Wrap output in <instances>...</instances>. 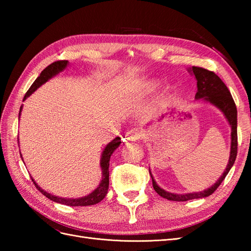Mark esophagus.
I'll return each instance as SVG.
<instances>
[{"label":"esophagus","mask_w":251,"mask_h":251,"mask_svg":"<svg viewBox=\"0 0 251 251\" xmlns=\"http://www.w3.org/2000/svg\"><path fill=\"white\" fill-rule=\"evenodd\" d=\"M126 141H131V142L139 140L140 139L139 131L137 130V128H133V130L128 131L126 135Z\"/></svg>","instance_id":"34e87169"}]
</instances>
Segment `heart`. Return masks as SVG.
I'll use <instances>...</instances> for the list:
<instances>
[{
    "label": "heart",
    "instance_id": "obj_1",
    "mask_svg": "<svg viewBox=\"0 0 251 251\" xmlns=\"http://www.w3.org/2000/svg\"><path fill=\"white\" fill-rule=\"evenodd\" d=\"M161 81L159 79H150L148 80L146 83H144L142 89H141V94L146 95V94H149V93H151L154 92V91L156 89L159 88V86H160Z\"/></svg>",
    "mask_w": 251,
    "mask_h": 251
}]
</instances>
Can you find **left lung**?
I'll return each instance as SVG.
<instances>
[{"mask_svg":"<svg viewBox=\"0 0 251 251\" xmlns=\"http://www.w3.org/2000/svg\"><path fill=\"white\" fill-rule=\"evenodd\" d=\"M188 72L196 77L197 79V93L195 95L196 100L205 101L208 102L212 105H215L221 111L226 120L228 121V124L231 128L230 133V155H229V160L228 163L226 165V169L222 176L220 177L215 184H212L210 187L204 189L202 192L198 193H187V194H175L165 191V189L161 188L157 184L155 181L153 175L150 171V175L151 177V181H153V187L156 191V193L161 196L162 198H165L171 201H188L193 199H200L205 198V197L210 196L214 193L216 189L219 187V185L222 183V181L225 179L226 175L229 173L230 169L235 161V158H237L238 153V134H237V107H235V103L232 100V96L229 92L228 88L226 87L225 83L221 80L218 75L214 72L208 71L206 69H203L200 67H192L188 69Z\"/></svg>","mask_w":251,"mask_h":251,"instance_id":"8db88e82","label":"left lung"}]
</instances>
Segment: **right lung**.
Returning a JSON list of instances; mask_svg holds the SVG:
<instances>
[{"mask_svg":"<svg viewBox=\"0 0 251 251\" xmlns=\"http://www.w3.org/2000/svg\"><path fill=\"white\" fill-rule=\"evenodd\" d=\"M69 65V62L68 60H57V62L52 63L51 65H49L47 68L42 71V73L40 74V76L35 79V81L32 83L31 87L29 88V90L27 91V93L24 96V100L23 101H25V100L27 97H29L31 95L34 91L40 88L42 85H44L45 82L48 81L50 78H52L53 76H55L59 72L64 71L67 66ZM23 109V105H21L20 108V113H19V118L21 116V112ZM121 143V139L120 137H116L115 139H113L111 142H109L105 148L103 149L102 153H101V158H100V168H101V181L100 183L98 184V186L94 189V191L87 195L80 197V198H62V197H57L54 195H51L50 193H47L45 189L41 188L39 185L35 183V181L32 179L33 183L35 184L36 188L39 191L47 197L48 199L54 201L56 203H60V204H65L68 205V206H89V205H94L97 204L98 202H100L105 195L108 194V189H109V165H110V158L112 156V154L115 151ZM22 157V154H21ZM23 160V159H22Z\"/></svg>","mask_w":251,"mask_h":251,"instance_id":"add662e5","label":"right lung"}]
</instances>
